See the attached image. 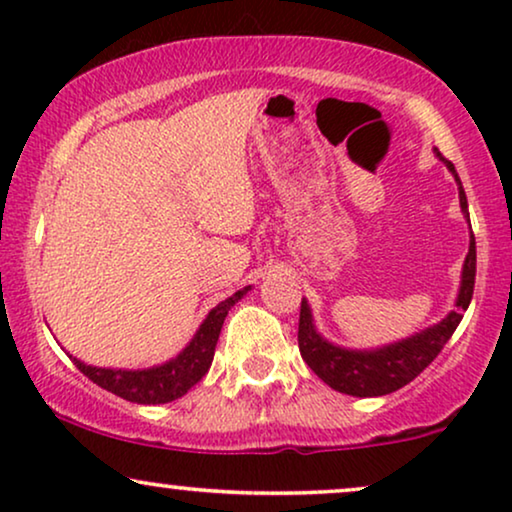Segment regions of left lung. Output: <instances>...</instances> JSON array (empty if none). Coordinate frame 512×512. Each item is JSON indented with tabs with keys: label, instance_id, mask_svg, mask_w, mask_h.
<instances>
[{
	"label": "left lung",
	"instance_id": "1",
	"mask_svg": "<svg viewBox=\"0 0 512 512\" xmlns=\"http://www.w3.org/2000/svg\"><path fill=\"white\" fill-rule=\"evenodd\" d=\"M438 158L450 167L454 179L459 184V202L461 212L468 216V202L464 186L454 165L443 153L436 151ZM475 286V235L471 233V249H468L464 275H461V289L457 298V310H452L438 326L426 328V331L412 335V338L396 342V345L375 349V352H354V349L335 347L326 342L314 331L310 307L303 300L300 303V321H298V347L303 361L310 366L317 377H321L328 387L349 396H384L391 391L405 387L415 380L422 370L440 354L445 342L457 331L459 321L464 319L473 298Z\"/></svg>",
	"mask_w": 512,
	"mask_h": 512
}]
</instances>
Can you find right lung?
<instances>
[{
    "label": "right lung",
    "instance_id": "1",
    "mask_svg": "<svg viewBox=\"0 0 512 512\" xmlns=\"http://www.w3.org/2000/svg\"><path fill=\"white\" fill-rule=\"evenodd\" d=\"M247 291L249 286L216 305L214 310L207 314V319L202 321L200 331L195 333L191 345H188L177 359L163 363V366L158 368L111 370L86 366V363L74 359V356H69V359H72L74 366L79 368L88 380H93L97 387L107 389L111 394L125 398V401L142 405L170 403L174 398L184 396L188 389L195 387V384L207 375V370L212 366L214 359L216 342H219L223 319H226L230 307H233Z\"/></svg>",
    "mask_w": 512,
    "mask_h": 512
}]
</instances>
